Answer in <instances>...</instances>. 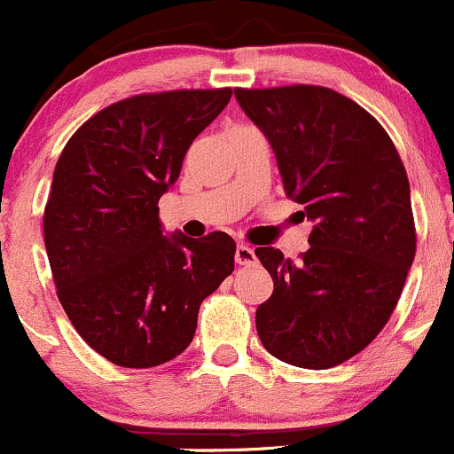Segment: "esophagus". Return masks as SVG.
Instances as JSON below:
<instances>
[{"mask_svg": "<svg viewBox=\"0 0 454 454\" xmlns=\"http://www.w3.org/2000/svg\"><path fill=\"white\" fill-rule=\"evenodd\" d=\"M235 261H237V265H253L256 261L254 248H250V246H246V244H239L235 250Z\"/></svg>", "mask_w": 454, "mask_h": 454, "instance_id": "34e87169", "label": "esophagus"}]
</instances>
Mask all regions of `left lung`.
I'll use <instances>...</instances> for the list:
<instances>
[{"mask_svg": "<svg viewBox=\"0 0 454 454\" xmlns=\"http://www.w3.org/2000/svg\"><path fill=\"white\" fill-rule=\"evenodd\" d=\"M235 98L272 146L286 193L314 222L299 261L254 250L274 281L256 332L283 363L336 367L387 325L413 265L404 164L380 122L327 87L235 90Z\"/></svg>", "mask_w": 454, "mask_h": 454, "instance_id": "obj_1", "label": "left lung"}]
</instances>
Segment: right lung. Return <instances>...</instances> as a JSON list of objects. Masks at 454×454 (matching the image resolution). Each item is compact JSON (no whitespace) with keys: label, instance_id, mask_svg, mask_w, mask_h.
Masks as SVG:
<instances>
[{"label":"right lung","instance_id":"obj_1","mask_svg":"<svg viewBox=\"0 0 454 454\" xmlns=\"http://www.w3.org/2000/svg\"><path fill=\"white\" fill-rule=\"evenodd\" d=\"M232 90L121 100L72 136L45 204L57 294L81 338L118 367L149 369L191 345L201 301L235 270L226 232L164 235L158 201Z\"/></svg>","mask_w":454,"mask_h":454}]
</instances>
